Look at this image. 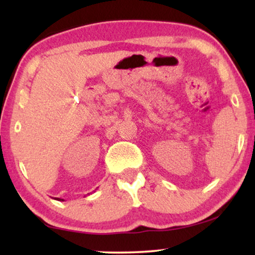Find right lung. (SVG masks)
<instances>
[{
  "label": "right lung",
  "instance_id": "add662e5",
  "mask_svg": "<svg viewBox=\"0 0 255 255\" xmlns=\"http://www.w3.org/2000/svg\"><path fill=\"white\" fill-rule=\"evenodd\" d=\"M55 200H57V201H64V200H61V198H57V197H55Z\"/></svg>",
  "mask_w": 255,
  "mask_h": 255
}]
</instances>
